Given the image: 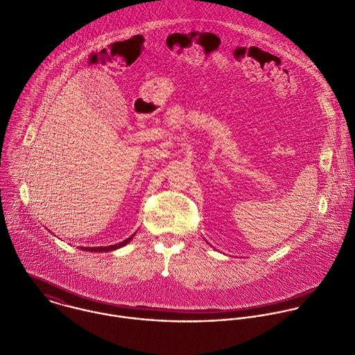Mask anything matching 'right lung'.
<instances>
[{
  "mask_svg": "<svg viewBox=\"0 0 355 355\" xmlns=\"http://www.w3.org/2000/svg\"><path fill=\"white\" fill-rule=\"evenodd\" d=\"M132 236H134V235H131L130 238H127L125 241H123V242H120V243H117V245L103 246V248H81V250H87V252H110V250H116V249H119V248L127 245V243L132 239Z\"/></svg>",
  "mask_w": 355,
  "mask_h": 355,
  "instance_id": "right-lung-1",
  "label": "right lung"
}]
</instances>
